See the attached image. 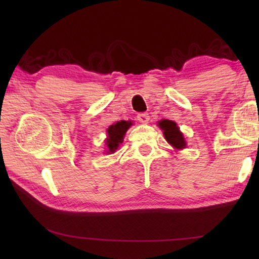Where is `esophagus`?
<instances>
[{
  "label": "esophagus",
  "mask_w": 259,
  "mask_h": 259,
  "mask_svg": "<svg viewBox=\"0 0 259 259\" xmlns=\"http://www.w3.org/2000/svg\"><path fill=\"white\" fill-rule=\"evenodd\" d=\"M137 119L142 123H147L148 120H150V115L147 113H139L137 115Z\"/></svg>",
  "instance_id": "34e87169"
}]
</instances>
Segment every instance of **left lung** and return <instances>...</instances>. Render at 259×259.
<instances>
[{
	"mask_svg": "<svg viewBox=\"0 0 259 259\" xmlns=\"http://www.w3.org/2000/svg\"><path fill=\"white\" fill-rule=\"evenodd\" d=\"M159 126L163 130V135L166 139V142L177 148V150H182L185 148L186 143L185 139L183 137V134L179 131L177 124L174 121L170 120H162L159 122Z\"/></svg>",
	"mask_w": 259,
	"mask_h": 259,
	"instance_id": "obj_1",
	"label": "left lung"
}]
</instances>
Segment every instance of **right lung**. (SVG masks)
Here are the masks:
<instances>
[{
  "label": "right lung",
  "mask_w": 259,
  "mask_h": 259,
  "mask_svg": "<svg viewBox=\"0 0 259 259\" xmlns=\"http://www.w3.org/2000/svg\"><path fill=\"white\" fill-rule=\"evenodd\" d=\"M133 124L131 121H120L116 122L115 124H112L108 126L107 129V139H106V145L108 147V153H114L120 144L123 142V137L126 133V130L130 128V125Z\"/></svg>",
  "instance_id": "right-lung-1"
}]
</instances>
